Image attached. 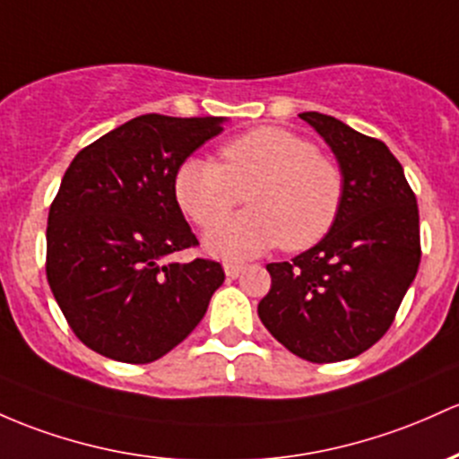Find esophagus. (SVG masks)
<instances>
[{
	"label": "esophagus",
	"mask_w": 459,
	"mask_h": 459,
	"mask_svg": "<svg viewBox=\"0 0 459 459\" xmlns=\"http://www.w3.org/2000/svg\"><path fill=\"white\" fill-rule=\"evenodd\" d=\"M224 272H226V276H229V279H238L241 272H244V265H239V264H224Z\"/></svg>",
	"instance_id": "esophagus-1"
}]
</instances>
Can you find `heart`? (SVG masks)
Masks as SVG:
<instances>
[{
	"mask_svg": "<svg viewBox=\"0 0 459 459\" xmlns=\"http://www.w3.org/2000/svg\"><path fill=\"white\" fill-rule=\"evenodd\" d=\"M220 160L187 159L174 178L180 209L203 229L244 195L249 209L204 235V250L226 261L274 246L303 250L331 230L344 200V174L314 143L285 128H255L226 141Z\"/></svg>",
	"mask_w": 459,
	"mask_h": 459,
	"instance_id": "b5f03b06",
	"label": "heart"
}]
</instances>
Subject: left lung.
I'll use <instances>...</instances> for the list:
<instances>
[{"mask_svg":"<svg viewBox=\"0 0 459 459\" xmlns=\"http://www.w3.org/2000/svg\"><path fill=\"white\" fill-rule=\"evenodd\" d=\"M335 154L344 200L329 233L291 261L268 264L259 318L287 351L344 361L379 342L420 264L416 195L384 141L331 115L300 113Z\"/></svg>","mask_w":459,"mask_h":459,"instance_id":"8db88e82","label":"left lung"}]
</instances>
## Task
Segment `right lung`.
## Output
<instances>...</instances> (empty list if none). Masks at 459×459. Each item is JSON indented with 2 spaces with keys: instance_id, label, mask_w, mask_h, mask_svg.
I'll use <instances>...</instances> for the list:
<instances>
[{
  "instance_id": "obj_1",
  "label": "right lung",
  "mask_w": 459,
  "mask_h": 459,
  "mask_svg": "<svg viewBox=\"0 0 459 459\" xmlns=\"http://www.w3.org/2000/svg\"><path fill=\"white\" fill-rule=\"evenodd\" d=\"M224 117L141 115L80 150L48 218V283L91 351L150 364L198 326L218 261H168L198 244L174 194L180 165Z\"/></svg>"
}]
</instances>
